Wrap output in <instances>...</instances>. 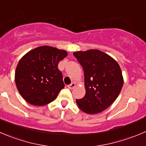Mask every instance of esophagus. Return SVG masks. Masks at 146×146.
Returning <instances> with one entry per match:
<instances>
[{
	"instance_id": "esophagus-1",
	"label": "esophagus",
	"mask_w": 146,
	"mask_h": 146,
	"mask_svg": "<svg viewBox=\"0 0 146 146\" xmlns=\"http://www.w3.org/2000/svg\"><path fill=\"white\" fill-rule=\"evenodd\" d=\"M75 86H76V84H75V83L74 82H72V83H71L70 84H69V85L67 86V87L69 89H70V90H72V89L74 88V87H75Z\"/></svg>"
}]
</instances>
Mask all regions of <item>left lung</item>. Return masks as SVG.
<instances>
[{
  "label": "left lung",
  "instance_id": "obj_1",
  "mask_svg": "<svg viewBox=\"0 0 146 146\" xmlns=\"http://www.w3.org/2000/svg\"><path fill=\"white\" fill-rule=\"evenodd\" d=\"M84 70L85 96L76 100L79 108L87 114L102 112L117 99L123 85L120 66L102 51L91 49L74 52Z\"/></svg>",
  "mask_w": 146,
  "mask_h": 146
}]
</instances>
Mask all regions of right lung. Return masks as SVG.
Wrapping results in <instances>:
<instances>
[{
    "label": "right lung",
    "instance_id": "add662e5",
    "mask_svg": "<svg viewBox=\"0 0 146 146\" xmlns=\"http://www.w3.org/2000/svg\"><path fill=\"white\" fill-rule=\"evenodd\" d=\"M67 52L48 46L29 51L19 61L15 73L18 90L29 103L41 106L57 98L64 87L58 64Z\"/></svg>",
    "mask_w": 146,
    "mask_h": 146
}]
</instances>
